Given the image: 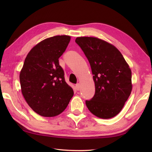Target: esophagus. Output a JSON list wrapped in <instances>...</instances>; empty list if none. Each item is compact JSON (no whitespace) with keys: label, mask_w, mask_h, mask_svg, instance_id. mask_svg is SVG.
Masks as SVG:
<instances>
[{"label":"esophagus","mask_w":152,"mask_h":152,"mask_svg":"<svg viewBox=\"0 0 152 152\" xmlns=\"http://www.w3.org/2000/svg\"><path fill=\"white\" fill-rule=\"evenodd\" d=\"M76 89L77 90V91H79L80 89V87H81V86H80V83H77V84L76 85Z\"/></svg>","instance_id":"obj_1"}]
</instances>
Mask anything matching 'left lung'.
<instances>
[{
  "instance_id": "obj_1",
  "label": "left lung",
  "mask_w": 152,
  "mask_h": 152,
  "mask_svg": "<svg viewBox=\"0 0 152 152\" xmlns=\"http://www.w3.org/2000/svg\"><path fill=\"white\" fill-rule=\"evenodd\" d=\"M91 68L95 93L86 104L93 114L109 119L118 114L132 90L131 70L117 48L95 37H78Z\"/></svg>"
}]
</instances>
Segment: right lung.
Listing matches in <instances>:
<instances>
[{
  "label": "right lung",
  "instance_id": "right-lung-1",
  "mask_svg": "<svg viewBox=\"0 0 152 152\" xmlns=\"http://www.w3.org/2000/svg\"><path fill=\"white\" fill-rule=\"evenodd\" d=\"M70 40L66 35L46 38L36 45L25 59L19 75L22 94L28 106L42 116L60 114L74 95L59 63Z\"/></svg>",
  "mask_w": 152,
  "mask_h": 152
}]
</instances>
